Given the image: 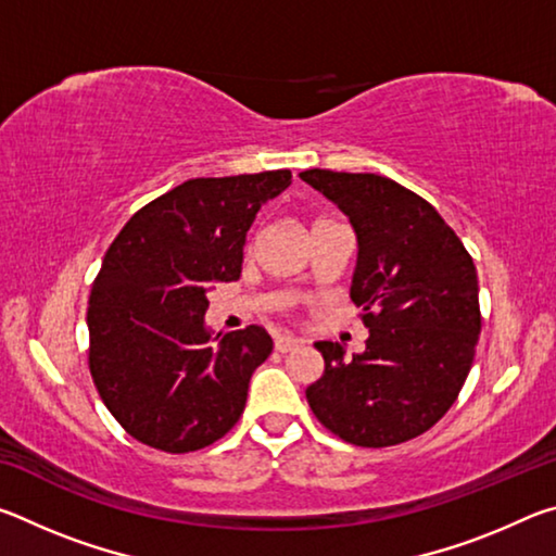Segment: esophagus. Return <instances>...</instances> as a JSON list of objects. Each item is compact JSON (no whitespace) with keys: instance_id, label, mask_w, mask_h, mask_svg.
Masks as SVG:
<instances>
[{"instance_id":"1","label":"esophagus","mask_w":556,"mask_h":556,"mask_svg":"<svg viewBox=\"0 0 556 556\" xmlns=\"http://www.w3.org/2000/svg\"><path fill=\"white\" fill-rule=\"evenodd\" d=\"M301 345L299 338H291V336H277L275 338V348L279 353H289V351H296V348Z\"/></svg>"}]
</instances>
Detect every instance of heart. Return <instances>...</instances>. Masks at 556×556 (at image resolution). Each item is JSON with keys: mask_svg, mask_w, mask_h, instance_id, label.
<instances>
[{"mask_svg": "<svg viewBox=\"0 0 556 556\" xmlns=\"http://www.w3.org/2000/svg\"><path fill=\"white\" fill-rule=\"evenodd\" d=\"M321 223H328V220H321ZM321 223H318V225H321Z\"/></svg>", "mask_w": 556, "mask_h": 556, "instance_id": "heart-1", "label": "heart"}]
</instances>
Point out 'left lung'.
<instances>
[{
	"label": "left lung",
	"mask_w": 556,
	"mask_h": 556,
	"mask_svg": "<svg viewBox=\"0 0 556 556\" xmlns=\"http://www.w3.org/2000/svg\"><path fill=\"white\" fill-rule=\"evenodd\" d=\"M357 235L351 299L370 338L343 357L318 341L324 375L308 384L316 419L353 446H397L425 434L456 402L481 333L473 257L434 205L378 174L306 168Z\"/></svg>",
	"instance_id": "obj_1"
}]
</instances>
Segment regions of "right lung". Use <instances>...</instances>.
<instances>
[{
	"mask_svg": "<svg viewBox=\"0 0 556 556\" xmlns=\"http://www.w3.org/2000/svg\"><path fill=\"white\" fill-rule=\"evenodd\" d=\"M289 184V168L191 178L139 208L112 240L90 289L88 365L129 437L188 454L238 425L271 338L248 326L213 345L203 316L208 291L240 277L262 203Z\"/></svg>",
	"mask_w": 556,
	"mask_h": 556,
	"instance_id": "right-lung-1",
	"label": "right lung"
}]
</instances>
